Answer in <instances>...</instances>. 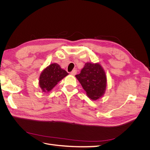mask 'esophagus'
<instances>
[{
	"instance_id": "esophagus-1",
	"label": "esophagus",
	"mask_w": 150,
	"mask_h": 150,
	"mask_svg": "<svg viewBox=\"0 0 150 150\" xmlns=\"http://www.w3.org/2000/svg\"><path fill=\"white\" fill-rule=\"evenodd\" d=\"M77 73V70L76 69H74L73 71H72L71 72V75H72V76H74V75H76V74Z\"/></svg>"
}]
</instances>
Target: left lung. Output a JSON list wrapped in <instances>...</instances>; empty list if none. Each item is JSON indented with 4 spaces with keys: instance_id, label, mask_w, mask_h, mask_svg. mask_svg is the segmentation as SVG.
Listing matches in <instances>:
<instances>
[{
    "instance_id": "left-lung-1",
    "label": "left lung",
    "mask_w": 150,
    "mask_h": 150,
    "mask_svg": "<svg viewBox=\"0 0 150 150\" xmlns=\"http://www.w3.org/2000/svg\"><path fill=\"white\" fill-rule=\"evenodd\" d=\"M85 90L88 96L93 100L100 98L105 92L106 77L101 66L87 62L81 71L80 74L76 75Z\"/></svg>"
}]
</instances>
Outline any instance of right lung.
<instances>
[{
  "label": "right lung",
  "mask_w": 150,
  "mask_h": 150,
  "mask_svg": "<svg viewBox=\"0 0 150 150\" xmlns=\"http://www.w3.org/2000/svg\"><path fill=\"white\" fill-rule=\"evenodd\" d=\"M68 75L57 63H53L44 69L40 75L39 86L44 92H49L61 80Z\"/></svg>",
  "instance_id": "1"
}]
</instances>
